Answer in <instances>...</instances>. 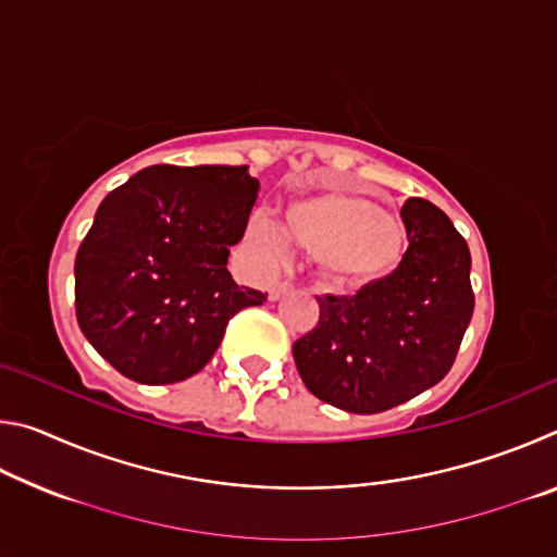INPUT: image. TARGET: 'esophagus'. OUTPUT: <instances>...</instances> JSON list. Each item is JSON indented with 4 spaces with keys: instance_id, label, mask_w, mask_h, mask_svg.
Instances as JSON below:
<instances>
[{
    "instance_id": "obj_1",
    "label": "esophagus",
    "mask_w": 557,
    "mask_h": 557,
    "mask_svg": "<svg viewBox=\"0 0 557 557\" xmlns=\"http://www.w3.org/2000/svg\"><path fill=\"white\" fill-rule=\"evenodd\" d=\"M289 289H292V285H289L287 280H285V282H275V285L270 287V299H272V301H277L280 297H285Z\"/></svg>"
}]
</instances>
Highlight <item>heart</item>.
Here are the masks:
<instances>
[{
    "mask_svg": "<svg viewBox=\"0 0 557 557\" xmlns=\"http://www.w3.org/2000/svg\"><path fill=\"white\" fill-rule=\"evenodd\" d=\"M250 240L282 256L287 240L312 252L322 275L336 287H366L400 268L408 235L403 223L358 194L319 191L285 209V233L265 215H252Z\"/></svg>",
    "mask_w": 557,
    "mask_h": 557,
    "instance_id": "obj_1",
    "label": "heart"
}]
</instances>
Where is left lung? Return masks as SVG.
Listing matches in <instances>:
<instances>
[{
	"label": "left lung",
	"mask_w": 557,
	"mask_h": 557,
	"mask_svg": "<svg viewBox=\"0 0 557 557\" xmlns=\"http://www.w3.org/2000/svg\"><path fill=\"white\" fill-rule=\"evenodd\" d=\"M400 268L354 297H317L319 322L292 346L301 381L334 408L391 410L437 385L474 312L467 240L435 203L403 206Z\"/></svg>",
	"instance_id": "1"
}]
</instances>
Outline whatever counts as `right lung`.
I'll use <instances>...</instances> for the list:
<instances>
[{"label":"right lung","mask_w":557,"mask_h":557,"mask_svg":"<svg viewBox=\"0 0 557 557\" xmlns=\"http://www.w3.org/2000/svg\"><path fill=\"white\" fill-rule=\"evenodd\" d=\"M258 188L248 166L154 164L102 199L75 256V317L112 369L145 385L191 379L231 317L268 299L225 268Z\"/></svg>","instance_id":"obj_1"}]
</instances>
